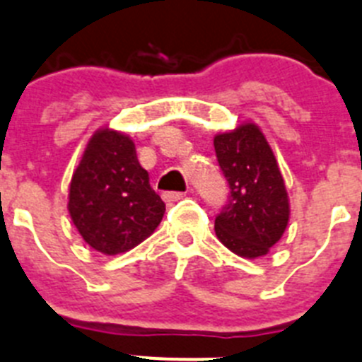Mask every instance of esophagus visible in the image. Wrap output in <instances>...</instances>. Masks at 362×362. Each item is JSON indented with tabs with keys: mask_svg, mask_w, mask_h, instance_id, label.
I'll list each match as a JSON object with an SVG mask.
<instances>
[{
	"mask_svg": "<svg viewBox=\"0 0 362 362\" xmlns=\"http://www.w3.org/2000/svg\"><path fill=\"white\" fill-rule=\"evenodd\" d=\"M184 197H185V192H177V191H170V192H164V194H162L164 202H178V200H182Z\"/></svg>",
	"mask_w": 362,
	"mask_h": 362,
	"instance_id": "esophagus-1",
	"label": "esophagus"
}]
</instances>
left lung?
<instances>
[{
	"instance_id": "1",
	"label": "left lung",
	"mask_w": 362,
	"mask_h": 362,
	"mask_svg": "<svg viewBox=\"0 0 362 362\" xmlns=\"http://www.w3.org/2000/svg\"><path fill=\"white\" fill-rule=\"evenodd\" d=\"M214 150L230 187L216 216V235L239 257H262L289 221L288 191L272 146L257 124L243 123L216 135Z\"/></svg>"
}]
</instances>
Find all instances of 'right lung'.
<instances>
[{
  "label": "right lung",
  "instance_id": "add662e5",
  "mask_svg": "<svg viewBox=\"0 0 362 362\" xmlns=\"http://www.w3.org/2000/svg\"><path fill=\"white\" fill-rule=\"evenodd\" d=\"M67 209L90 248L117 255L153 234L165 205L137 160L134 141L100 128L71 178Z\"/></svg>",
  "mask_w": 362,
  "mask_h": 362
}]
</instances>
